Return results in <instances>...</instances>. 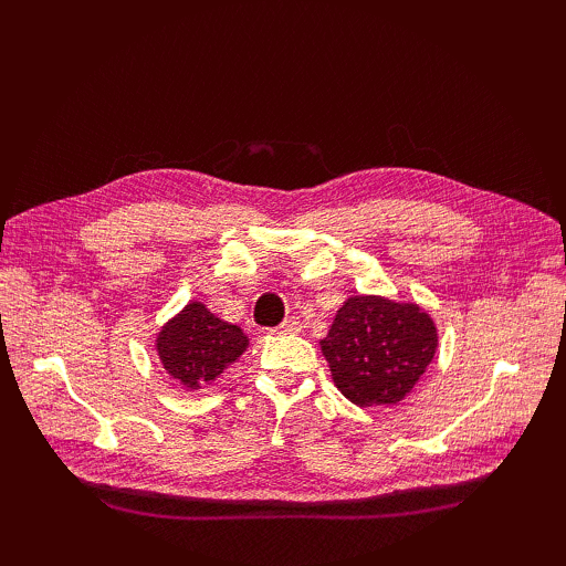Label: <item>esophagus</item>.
<instances>
[{
  "instance_id": "34e87169",
  "label": "esophagus",
  "mask_w": 566,
  "mask_h": 566,
  "mask_svg": "<svg viewBox=\"0 0 566 566\" xmlns=\"http://www.w3.org/2000/svg\"><path fill=\"white\" fill-rule=\"evenodd\" d=\"M274 333H280V335H294V333H302V323H298L296 318H286L282 326H276L274 328Z\"/></svg>"
}]
</instances>
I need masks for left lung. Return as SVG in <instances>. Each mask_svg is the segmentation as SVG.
I'll return each instance as SVG.
<instances>
[{
  "mask_svg": "<svg viewBox=\"0 0 566 566\" xmlns=\"http://www.w3.org/2000/svg\"><path fill=\"white\" fill-rule=\"evenodd\" d=\"M438 350V328L416 302L357 294L338 308L321 353L335 387L359 408L396 406Z\"/></svg>",
  "mask_w": 566,
  "mask_h": 566,
  "instance_id": "1",
  "label": "left lung"
}]
</instances>
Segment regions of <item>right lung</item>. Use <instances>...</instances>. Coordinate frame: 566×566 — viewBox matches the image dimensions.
Returning <instances> with one entry per match:
<instances>
[{"label": "right lung", "mask_w": 566, "mask_h": 566, "mask_svg": "<svg viewBox=\"0 0 566 566\" xmlns=\"http://www.w3.org/2000/svg\"><path fill=\"white\" fill-rule=\"evenodd\" d=\"M248 345L243 328L219 318L197 298L155 333V353L163 369L187 391L213 384Z\"/></svg>", "instance_id": "right-lung-1"}]
</instances>
